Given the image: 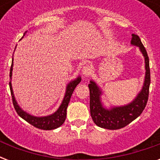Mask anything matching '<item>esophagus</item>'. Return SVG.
Listing matches in <instances>:
<instances>
[{
    "label": "esophagus",
    "mask_w": 160,
    "mask_h": 160,
    "mask_svg": "<svg viewBox=\"0 0 160 160\" xmlns=\"http://www.w3.org/2000/svg\"><path fill=\"white\" fill-rule=\"evenodd\" d=\"M91 74V68L90 66H84L82 68V75H83V77L84 78H87L89 77Z\"/></svg>",
    "instance_id": "obj_1"
}]
</instances>
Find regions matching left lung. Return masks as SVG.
Segmentation results:
<instances>
[{
	"label": "left lung",
	"instance_id": "8db88e82",
	"mask_svg": "<svg viewBox=\"0 0 160 160\" xmlns=\"http://www.w3.org/2000/svg\"><path fill=\"white\" fill-rule=\"evenodd\" d=\"M131 45L138 46L144 58L145 75L143 87L133 101L121 106H113L109 109L103 105L101 89L94 80H90V109L93 121L97 126L107 129H119L124 128L141 114L146 106L149 90L150 85V70L149 60L147 51L143 46L139 36L132 34Z\"/></svg>",
	"mask_w": 160,
	"mask_h": 160
}]
</instances>
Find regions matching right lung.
Masks as SVG:
<instances>
[{"instance_id": "1", "label": "right lung", "mask_w": 160, "mask_h": 160, "mask_svg": "<svg viewBox=\"0 0 160 160\" xmlns=\"http://www.w3.org/2000/svg\"><path fill=\"white\" fill-rule=\"evenodd\" d=\"M26 32L27 31H26L25 34ZM25 34H24V36H25ZM12 70H13V58H12L11 70H10V78H11V76H12ZM80 81H81V77L79 75L76 79H75L74 80H71L70 83H68V85H66V90H65L64 99H63L62 102H61L57 110L53 114H50V115L41 117L34 116V115H31L27 112L24 111L23 109L20 107V105H18V103H17L16 98H15L13 90H12V85H11V80L9 82V85H10V90H11V96H12V101H13V105L16 113L22 119H25L26 122H28L29 124H32L33 126L41 129L51 130V129H55L58 127H60L65 122V118H66V109H67L68 105H69V102H70V97H71L73 91L76 87V85Z\"/></svg>"}]
</instances>
